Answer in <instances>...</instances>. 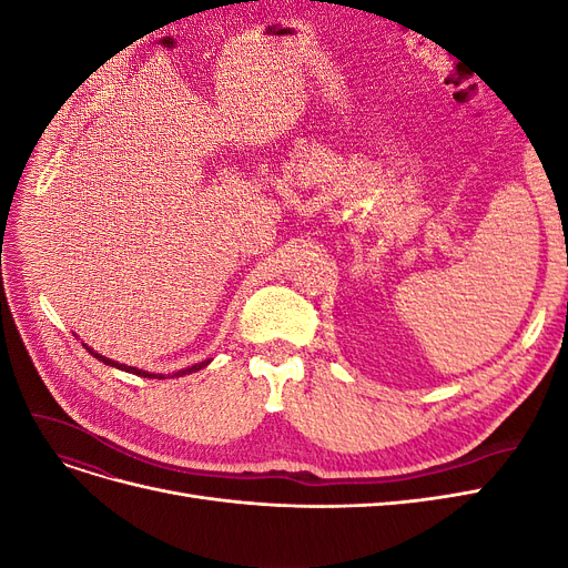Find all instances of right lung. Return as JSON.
I'll list each match as a JSON object with an SVG mask.
<instances>
[{
    "instance_id": "obj_1",
    "label": "right lung",
    "mask_w": 568,
    "mask_h": 568,
    "mask_svg": "<svg viewBox=\"0 0 568 568\" xmlns=\"http://www.w3.org/2000/svg\"><path fill=\"white\" fill-rule=\"evenodd\" d=\"M97 359H101V363L104 365H111V367H118V369H125V372H130V374H140V376H149V379H153V376H159V374H149V372H142V369H136V367H128V365H118V363H113V359H109V357H104V355H99V353H94L92 348H88ZM211 359H205V363H199V365H194V367H186V369H180V372H175V376H184V374H192V372H199V369H203L205 365H209ZM159 379H165V376L161 374Z\"/></svg>"
}]
</instances>
